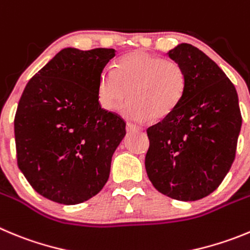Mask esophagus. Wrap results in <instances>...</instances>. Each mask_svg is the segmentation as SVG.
I'll use <instances>...</instances> for the list:
<instances>
[{
	"label": "esophagus",
	"instance_id": "esophagus-1",
	"mask_svg": "<svg viewBox=\"0 0 250 250\" xmlns=\"http://www.w3.org/2000/svg\"><path fill=\"white\" fill-rule=\"evenodd\" d=\"M126 130L129 132H132V131H141L143 130V127L137 126V125H135V124H127L126 125Z\"/></svg>",
	"mask_w": 250,
	"mask_h": 250
}]
</instances>
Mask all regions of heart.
<instances>
[{
    "label": "heart",
    "instance_id": "obj_1",
    "mask_svg": "<svg viewBox=\"0 0 250 250\" xmlns=\"http://www.w3.org/2000/svg\"><path fill=\"white\" fill-rule=\"evenodd\" d=\"M187 77L180 64L137 50L121 57L115 69L105 68L98 80V99L105 110L121 106L125 118L135 121L164 119L182 102Z\"/></svg>",
    "mask_w": 250,
    "mask_h": 250
}]
</instances>
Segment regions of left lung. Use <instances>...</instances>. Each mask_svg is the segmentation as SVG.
<instances>
[{"label":"left lung","instance_id":"1","mask_svg":"<svg viewBox=\"0 0 250 250\" xmlns=\"http://www.w3.org/2000/svg\"><path fill=\"white\" fill-rule=\"evenodd\" d=\"M167 56L187 77L182 102L147 129L145 167L153 187L178 201H197L217 189L230 170L242 126L238 94L202 50L181 43Z\"/></svg>","mask_w":250,"mask_h":250}]
</instances>
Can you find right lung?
Here are the masks:
<instances>
[{
    "instance_id": "right-lung-1",
    "label": "right lung",
    "mask_w": 250,
    "mask_h": 250,
    "mask_svg": "<svg viewBox=\"0 0 250 250\" xmlns=\"http://www.w3.org/2000/svg\"><path fill=\"white\" fill-rule=\"evenodd\" d=\"M115 53L64 48L29 80L18 103V167L34 191L53 202L88 201L109 178L126 124L102 109L98 80Z\"/></svg>"
}]
</instances>
